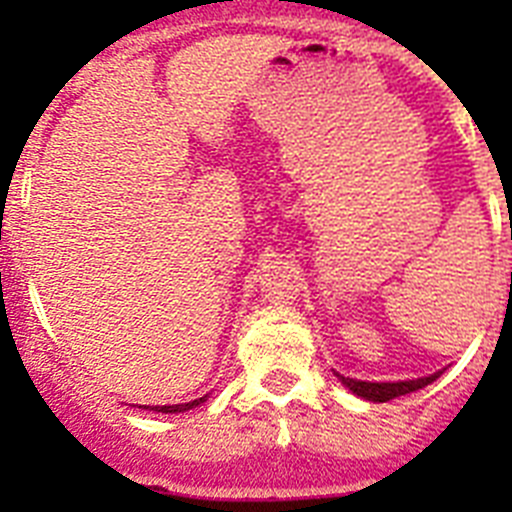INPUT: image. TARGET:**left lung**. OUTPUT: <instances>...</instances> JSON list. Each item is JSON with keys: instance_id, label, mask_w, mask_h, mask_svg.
<instances>
[{"instance_id": "8db88e82", "label": "left lung", "mask_w": 512, "mask_h": 512, "mask_svg": "<svg viewBox=\"0 0 512 512\" xmlns=\"http://www.w3.org/2000/svg\"><path fill=\"white\" fill-rule=\"evenodd\" d=\"M337 374V372H335ZM345 388L353 393V396L364 398V401H372V404H385L390 398L406 396V393H414V390L425 388L433 380L441 377V372L428 374V377H417V380H398V382H369V380H353V377H342L337 374Z\"/></svg>"}]
</instances>
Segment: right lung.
<instances>
[{
    "instance_id": "obj_1",
    "label": "right lung",
    "mask_w": 512,
    "mask_h": 512,
    "mask_svg": "<svg viewBox=\"0 0 512 512\" xmlns=\"http://www.w3.org/2000/svg\"><path fill=\"white\" fill-rule=\"evenodd\" d=\"M207 396L196 398V401H188V404H172V406H143V409H154V412H162V414H180V412H188V409H196L199 404H204Z\"/></svg>"
}]
</instances>
